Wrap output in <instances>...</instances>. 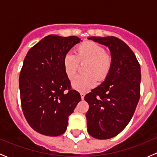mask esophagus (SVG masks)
I'll return each mask as SVG.
<instances>
[{"instance_id":"esophagus-1","label":"esophagus","mask_w":157,"mask_h":157,"mask_svg":"<svg viewBox=\"0 0 157 157\" xmlns=\"http://www.w3.org/2000/svg\"><path fill=\"white\" fill-rule=\"evenodd\" d=\"M80 96H81V99H84L85 93H80Z\"/></svg>"}]
</instances>
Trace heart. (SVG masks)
Instances as JSON below:
<instances>
[{"mask_svg":"<svg viewBox=\"0 0 157 157\" xmlns=\"http://www.w3.org/2000/svg\"><path fill=\"white\" fill-rule=\"evenodd\" d=\"M80 64H86V74L77 77L72 82V87L79 92H86L96 86L97 80L106 78L112 64L111 55L102 45L91 41L84 42L76 48L75 56L67 54L63 59V67L67 77L73 80L76 77Z\"/></svg>","mask_w":157,"mask_h":157,"instance_id":"obj_1","label":"heart"}]
</instances>
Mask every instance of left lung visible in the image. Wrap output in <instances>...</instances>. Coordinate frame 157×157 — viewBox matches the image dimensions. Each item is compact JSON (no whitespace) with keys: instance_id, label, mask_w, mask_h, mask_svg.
I'll return each mask as SVG.
<instances>
[{"instance_id":"left-lung-1","label":"left lung","mask_w":157,"mask_h":157,"mask_svg":"<svg viewBox=\"0 0 157 157\" xmlns=\"http://www.w3.org/2000/svg\"><path fill=\"white\" fill-rule=\"evenodd\" d=\"M108 47L112 64L103 82L84 99L87 131L92 137L105 140L115 137L128 125L140 99V67L129 46L114 36L88 38Z\"/></svg>"}]
</instances>
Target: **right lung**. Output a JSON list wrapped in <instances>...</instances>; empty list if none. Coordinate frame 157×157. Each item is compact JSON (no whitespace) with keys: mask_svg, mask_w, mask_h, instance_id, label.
Here are the masks:
<instances>
[{"mask_svg":"<svg viewBox=\"0 0 157 157\" xmlns=\"http://www.w3.org/2000/svg\"><path fill=\"white\" fill-rule=\"evenodd\" d=\"M80 41L77 36L49 35L26 54L19 78L20 100L26 121L39 134H64L68 117L81 100L71 89L63 67L64 56Z\"/></svg>","mask_w":157,"mask_h":157,"instance_id":"add662e5","label":"right lung"}]
</instances>
